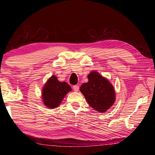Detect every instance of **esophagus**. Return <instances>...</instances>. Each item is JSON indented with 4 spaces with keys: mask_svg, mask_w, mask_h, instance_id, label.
Segmentation results:
<instances>
[{
    "mask_svg": "<svg viewBox=\"0 0 155 155\" xmlns=\"http://www.w3.org/2000/svg\"><path fill=\"white\" fill-rule=\"evenodd\" d=\"M79 86L78 85H74L73 86V89L75 92H78L79 91Z\"/></svg>",
    "mask_w": 155,
    "mask_h": 155,
    "instance_id": "obj_1",
    "label": "esophagus"
}]
</instances>
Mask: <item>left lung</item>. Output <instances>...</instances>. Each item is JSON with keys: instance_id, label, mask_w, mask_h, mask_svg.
Wrapping results in <instances>:
<instances>
[{"instance_id": "left-lung-1", "label": "left lung", "mask_w": 155, "mask_h": 155, "mask_svg": "<svg viewBox=\"0 0 155 155\" xmlns=\"http://www.w3.org/2000/svg\"><path fill=\"white\" fill-rule=\"evenodd\" d=\"M88 81L80 87V91L88 104L96 111L105 112L114 105L116 100L113 85L96 71L88 75Z\"/></svg>"}]
</instances>
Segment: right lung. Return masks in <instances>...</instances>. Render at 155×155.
<instances>
[{"instance_id": "add662e5", "label": "right lung", "mask_w": 155, "mask_h": 155, "mask_svg": "<svg viewBox=\"0 0 155 155\" xmlns=\"http://www.w3.org/2000/svg\"><path fill=\"white\" fill-rule=\"evenodd\" d=\"M72 88L65 81H59L55 76H51L42 90V101L48 109H53L60 105L66 94Z\"/></svg>"}]
</instances>
